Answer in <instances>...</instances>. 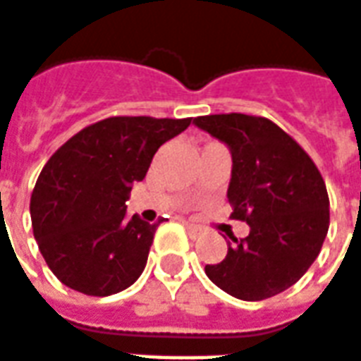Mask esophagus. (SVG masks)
<instances>
[{"instance_id": "esophagus-1", "label": "esophagus", "mask_w": 361, "mask_h": 361, "mask_svg": "<svg viewBox=\"0 0 361 361\" xmlns=\"http://www.w3.org/2000/svg\"><path fill=\"white\" fill-rule=\"evenodd\" d=\"M185 226H188V230L191 234H199V232H201V228L197 226V224H191V222H185Z\"/></svg>"}]
</instances>
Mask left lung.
I'll return each instance as SVG.
<instances>
[{
  "instance_id": "left-lung-1",
  "label": "left lung",
  "mask_w": 361,
  "mask_h": 361,
  "mask_svg": "<svg viewBox=\"0 0 361 361\" xmlns=\"http://www.w3.org/2000/svg\"><path fill=\"white\" fill-rule=\"evenodd\" d=\"M232 154L228 201L250 235L232 238L226 257L207 265L224 292L259 302L284 292L317 259L329 232V195L317 166L267 118L216 114L193 119Z\"/></svg>"
}]
</instances>
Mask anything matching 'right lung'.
<instances>
[{"mask_svg":"<svg viewBox=\"0 0 361 361\" xmlns=\"http://www.w3.org/2000/svg\"><path fill=\"white\" fill-rule=\"evenodd\" d=\"M191 118H108L59 147L30 199L42 257L66 286L87 295L118 294L141 276L158 224L126 214L135 181Z\"/></svg>","mask_w":361,"mask_h":361,"instance_id":"1","label":"right lung"}]
</instances>
